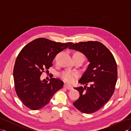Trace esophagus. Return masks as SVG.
<instances>
[{
	"label": "esophagus",
	"mask_w": 131,
	"mask_h": 131,
	"mask_svg": "<svg viewBox=\"0 0 131 131\" xmlns=\"http://www.w3.org/2000/svg\"><path fill=\"white\" fill-rule=\"evenodd\" d=\"M64 88H66L67 90H72L73 89V86H72L68 85V84H65L64 85Z\"/></svg>",
	"instance_id": "esophagus-1"
}]
</instances>
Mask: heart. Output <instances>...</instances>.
<instances>
[{
	"label": "heart",
	"mask_w": 131,
	"mask_h": 131,
	"mask_svg": "<svg viewBox=\"0 0 131 131\" xmlns=\"http://www.w3.org/2000/svg\"><path fill=\"white\" fill-rule=\"evenodd\" d=\"M73 55H77V56H81L83 57V55L81 53L79 52H75ZM78 73L75 72H73V71H69V70H64L60 74L61 78L64 80L65 81L69 82V83H72L73 82L75 79L78 77Z\"/></svg>",
	"instance_id": "1"
}]
</instances>
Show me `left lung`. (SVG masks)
I'll return each mask as SVG.
<instances>
[{
    "label": "left lung",
    "mask_w": 131,
    "mask_h": 131,
    "mask_svg": "<svg viewBox=\"0 0 131 131\" xmlns=\"http://www.w3.org/2000/svg\"><path fill=\"white\" fill-rule=\"evenodd\" d=\"M84 53L90 64L79 81L82 86L74 88L80 97L73 105L81 112L91 114L103 107L114 93L117 78L115 59L109 50L98 41L80 42L70 46ZM90 87H86L88 84Z\"/></svg>",
    "instance_id": "left-lung-1"
}]
</instances>
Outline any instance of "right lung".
<instances>
[{"label":"right lung","mask_w":131,"mask_h":131,"mask_svg":"<svg viewBox=\"0 0 131 131\" xmlns=\"http://www.w3.org/2000/svg\"><path fill=\"white\" fill-rule=\"evenodd\" d=\"M73 43L40 38L21 50L15 61L14 80L17 96L27 108L34 110L43 108L55 92L63 88V82L60 79L51 78L50 82L45 79L41 81L40 76L52 66L56 54Z\"/></svg>","instance_id":"right-lung-1"}]
</instances>
